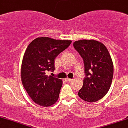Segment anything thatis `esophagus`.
<instances>
[{"mask_svg":"<svg viewBox=\"0 0 128 128\" xmlns=\"http://www.w3.org/2000/svg\"><path fill=\"white\" fill-rule=\"evenodd\" d=\"M66 81H68V82H71V81H72V80H73V79L72 78H66Z\"/></svg>","mask_w":128,"mask_h":128,"instance_id":"obj_1","label":"esophagus"}]
</instances>
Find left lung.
<instances>
[{
    "mask_svg": "<svg viewBox=\"0 0 128 128\" xmlns=\"http://www.w3.org/2000/svg\"><path fill=\"white\" fill-rule=\"evenodd\" d=\"M84 63L85 78L78 96L88 102L101 100L111 87L114 65L107 48L94 40H80L74 43Z\"/></svg>",
    "mask_w": 128,
    "mask_h": 128,
    "instance_id": "obj_1",
    "label": "left lung"
}]
</instances>
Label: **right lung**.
I'll return each instance as SVG.
<instances>
[{
	"instance_id": "1",
	"label": "right lung",
	"mask_w": 128,
	"mask_h": 128,
	"mask_svg": "<svg viewBox=\"0 0 128 128\" xmlns=\"http://www.w3.org/2000/svg\"><path fill=\"white\" fill-rule=\"evenodd\" d=\"M71 42L40 37L34 40L25 51L21 68L22 82L32 100L41 106H50L59 98L62 81L47 73L53 72L54 59Z\"/></svg>"
}]
</instances>
